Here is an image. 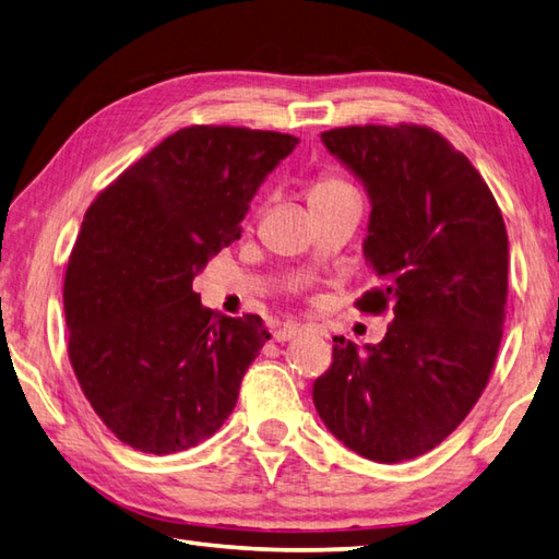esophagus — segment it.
<instances>
[{
	"label": "esophagus",
	"mask_w": 559,
	"mask_h": 559,
	"mask_svg": "<svg viewBox=\"0 0 559 559\" xmlns=\"http://www.w3.org/2000/svg\"><path fill=\"white\" fill-rule=\"evenodd\" d=\"M298 336H300V324H295V322H286L273 331V341H278V343L298 338Z\"/></svg>",
	"instance_id": "34e87169"
}]
</instances>
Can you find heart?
<instances>
[{"label": "heart", "instance_id": "obj_1", "mask_svg": "<svg viewBox=\"0 0 559 559\" xmlns=\"http://www.w3.org/2000/svg\"><path fill=\"white\" fill-rule=\"evenodd\" d=\"M346 192H355L350 182H346L338 175L322 173L310 187V204H314V201H319V199H329V197L346 194Z\"/></svg>", "mask_w": 559, "mask_h": 559}]
</instances>
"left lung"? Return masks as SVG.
<instances>
[{
  "mask_svg": "<svg viewBox=\"0 0 559 559\" xmlns=\"http://www.w3.org/2000/svg\"><path fill=\"white\" fill-rule=\"evenodd\" d=\"M372 201L365 257L379 286L355 307L391 312L382 343L334 336L314 382L319 418L379 463L442 444L488 386L502 343L509 240L473 163L425 124H353L322 134Z\"/></svg>",
  "mask_w": 559,
  "mask_h": 559,
  "instance_id": "left-lung-1",
  "label": "left lung"
}]
</instances>
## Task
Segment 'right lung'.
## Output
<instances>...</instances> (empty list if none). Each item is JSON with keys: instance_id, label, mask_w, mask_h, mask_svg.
Returning <instances> with one entry per match:
<instances>
[{"instance_id": "right-lung-1", "label": "right lung", "mask_w": 559, "mask_h": 559, "mask_svg": "<svg viewBox=\"0 0 559 559\" xmlns=\"http://www.w3.org/2000/svg\"><path fill=\"white\" fill-rule=\"evenodd\" d=\"M298 144L264 129L185 127L88 206L64 276L67 353L120 442L175 454L228 420L271 334L257 314L213 317L192 281L240 240L259 185Z\"/></svg>"}]
</instances>
